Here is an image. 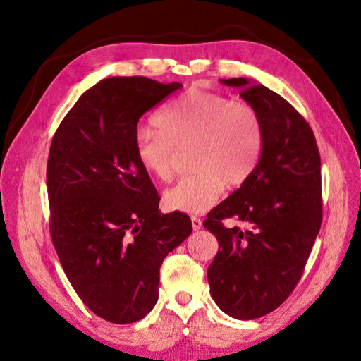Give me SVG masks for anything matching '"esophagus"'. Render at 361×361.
<instances>
[{
  "instance_id": "34e87169",
  "label": "esophagus",
  "mask_w": 361,
  "mask_h": 361,
  "mask_svg": "<svg viewBox=\"0 0 361 361\" xmlns=\"http://www.w3.org/2000/svg\"><path fill=\"white\" fill-rule=\"evenodd\" d=\"M190 221H192V228L195 229V231H198V229L203 226V221L198 217H190Z\"/></svg>"
}]
</instances>
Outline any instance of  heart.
<instances>
[{"mask_svg":"<svg viewBox=\"0 0 361 361\" xmlns=\"http://www.w3.org/2000/svg\"><path fill=\"white\" fill-rule=\"evenodd\" d=\"M135 136V157L145 172L171 180L175 150L190 149L194 173L164 194L169 209L202 214L212 208L225 186L250 178L264 147V127L251 105L202 88H190L163 106Z\"/></svg>","mask_w":361,"mask_h":361,"instance_id":"1","label":"heart"}]
</instances>
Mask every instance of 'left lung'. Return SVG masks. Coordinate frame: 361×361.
I'll return each mask as SVG.
<instances>
[{"instance_id":"1","label":"left lung","mask_w":361,"mask_h":361,"mask_svg":"<svg viewBox=\"0 0 361 361\" xmlns=\"http://www.w3.org/2000/svg\"><path fill=\"white\" fill-rule=\"evenodd\" d=\"M220 82L240 88L259 113L264 147L250 178L203 221L219 240L208 282L226 315L255 319L278 309L301 279L323 219L321 159L307 121L286 99L245 78ZM225 218L245 228H225Z\"/></svg>"}]
</instances>
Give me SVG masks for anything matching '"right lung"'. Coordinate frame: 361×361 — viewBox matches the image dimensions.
<instances>
[{
    "label": "right lung",
    "instance_id": "right-lung-1",
    "mask_svg": "<svg viewBox=\"0 0 361 361\" xmlns=\"http://www.w3.org/2000/svg\"><path fill=\"white\" fill-rule=\"evenodd\" d=\"M181 87L141 75L104 79L52 137L46 181L54 247L83 304L110 323L147 315L158 301L161 264L192 233L188 214H161L135 157L140 118Z\"/></svg>",
    "mask_w": 361,
    "mask_h": 361
}]
</instances>
